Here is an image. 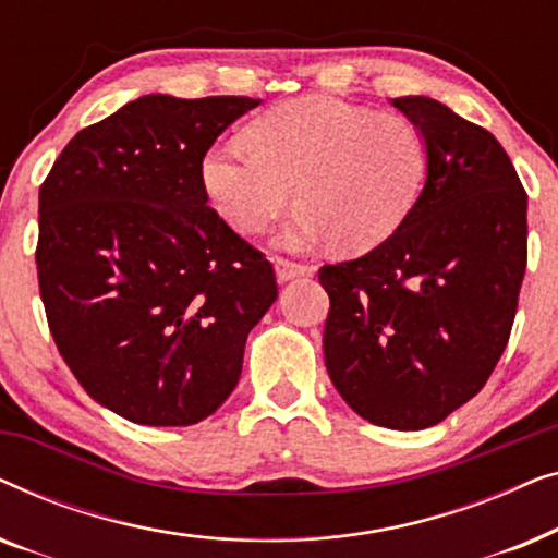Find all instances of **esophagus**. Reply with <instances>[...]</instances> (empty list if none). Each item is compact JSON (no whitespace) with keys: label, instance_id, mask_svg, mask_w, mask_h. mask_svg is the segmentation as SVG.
<instances>
[{"label":"esophagus","instance_id":"1","mask_svg":"<svg viewBox=\"0 0 558 558\" xmlns=\"http://www.w3.org/2000/svg\"><path fill=\"white\" fill-rule=\"evenodd\" d=\"M274 271H277L279 281H289L294 277H307V274H312V266L289 262V258H277V262H274Z\"/></svg>","mask_w":558,"mask_h":558}]
</instances>
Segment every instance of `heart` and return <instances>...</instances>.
<instances>
[{
	"mask_svg": "<svg viewBox=\"0 0 558 558\" xmlns=\"http://www.w3.org/2000/svg\"><path fill=\"white\" fill-rule=\"evenodd\" d=\"M426 165L422 129L403 113L304 96L251 121L243 147L205 151L201 182L218 216L246 235L266 231L294 187L302 210L281 231V246L332 239L340 251L361 254L403 223Z\"/></svg>",
	"mask_w": 558,
	"mask_h": 558,
	"instance_id": "1",
	"label": "heart"
}]
</instances>
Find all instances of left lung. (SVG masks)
Returning a JSON list of instances; mask_svg holds the SVG:
<instances>
[{"label": "left lung", "instance_id": "8db88e82", "mask_svg": "<svg viewBox=\"0 0 558 558\" xmlns=\"http://www.w3.org/2000/svg\"><path fill=\"white\" fill-rule=\"evenodd\" d=\"M396 109L429 165L414 208L361 258L327 264L325 365L357 416L434 426L487 384L508 345L529 258V195L487 129L426 96Z\"/></svg>", "mask_w": 558, "mask_h": 558}]
</instances>
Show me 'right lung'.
Wrapping results in <instances>:
<instances>
[{
    "label": "right lung",
    "instance_id": "obj_1",
    "mask_svg": "<svg viewBox=\"0 0 558 558\" xmlns=\"http://www.w3.org/2000/svg\"><path fill=\"white\" fill-rule=\"evenodd\" d=\"M256 106L142 96L81 129L40 187L35 262L52 340L90 399L134 424L210 416L277 300L271 264L201 182L205 151Z\"/></svg>",
    "mask_w": 558,
    "mask_h": 558
}]
</instances>
